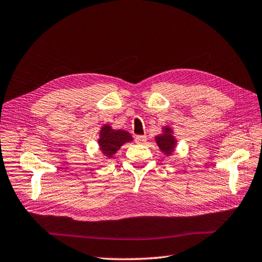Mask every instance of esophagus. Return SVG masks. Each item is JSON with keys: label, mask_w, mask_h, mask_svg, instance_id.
<instances>
[{"label": "esophagus", "mask_w": 262, "mask_h": 262, "mask_svg": "<svg viewBox=\"0 0 262 262\" xmlns=\"http://www.w3.org/2000/svg\"><path fill=\"white\" fill-rule=\"evenodd\" d=\"M135 140H136L137 144H144V143H146L147 136H137Z\"/></svg>", "instance_id": "esophagus-1"}]
</instances>
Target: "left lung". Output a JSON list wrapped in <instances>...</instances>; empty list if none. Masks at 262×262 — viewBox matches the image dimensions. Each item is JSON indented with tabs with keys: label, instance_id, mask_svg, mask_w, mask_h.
<instances>
[{
	"label": "left lung",
	"instance_id": "1",
	"mask_svg": "<svg viewBox=\"0 0 262 262\" xmlns=\"http://www.w3.org/2000/svg\"><path fill=\"white\" fill-rule=\"evenodd\" d=\"M161 130L162 133L160 135L156 136L155 140L157 143V146H158L161 150V152L166 157H169L174 152L178 140L174 136L173 128H171L170 125L163 126Z\"/></svg>",
	"mask_w": 262,
	"mask_h": 262
}]
</instances>
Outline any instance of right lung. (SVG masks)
<instances>
[{
	"mask_svg": "<svg viewBox=\"0 0 262 262\" xmlns=\"http://www.w3.org/2000/svg\"><path fill=\"white\" fill-rule=\"evenodd\" d=\"M134 138L123 129H114L110 124L101 127L99 132V149L105 159H112L126 143H132Z\"/></svg>",
	"mask_w": 262,
	"mask_h": 262,
	"instance_id": "add662e5",
	"label": "right lung"
}]
</instances>
